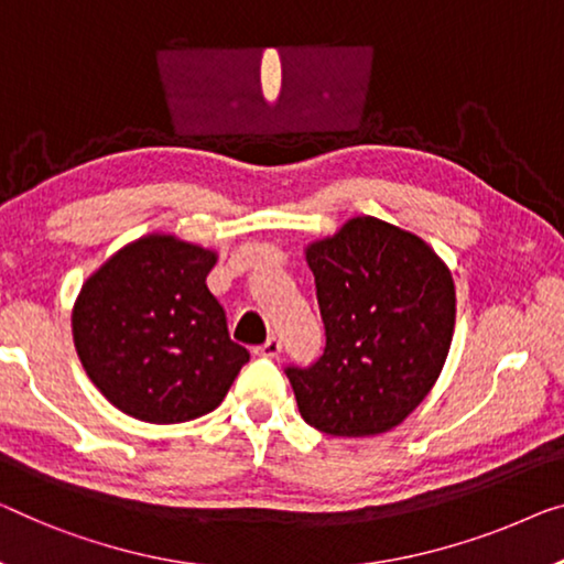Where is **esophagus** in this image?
<instances>
[{"label": "esophagus", "mask_w": 564, "mask_h": 564, "mask_svg": "<svg viewBox=\"0 0 564 564\" xmlns=\"http://www.w3.org/2000/svg\"><path fill=\"white\" fill-rule=\"evenodd\" d=\"M253 355L263 357V359H275L281 355V339H279V336H271V339H268L263 347L253 349Z\"/></svg>", "instance_id": "1"}]
</instances>
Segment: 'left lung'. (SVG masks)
Listing matches in <instances>:
<instances>
[{
  "label": "left lung",
  "instance_id": "left-lung-1",
  "mask_svg": "<svg viewBox=\"0 0 564 564\" xmlns=\"http://www.w3.org/2000/svg\"><path fill=\"white\" fill-rule=\"evenodd\" d=\"M326 349L289 369L299 413L336 438L398 427L438 382L456 329V283L415 232L357 215L308 242Z\"/></svg>",
  "mask_w": 564,
  "mask_h": 564
}]
</instances>
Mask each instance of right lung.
Returning <instances> with one entry per match:
<instances>
[{
	"label": "right lung",
	"instance_id": "obj_1",
	"mask_svg": "<svg viewBox=\"0 0 564 564\" xmlns=\"http://www.w3.org/2000/svg\"><path fill=\"white\" fill-rule=\"evenodd\" d=\"M217 253L154 230L126 242L80 285L73 344L121 413L172 425L213 413L250 355L207 289Z\"/></svg>",
	"mask_w": 564,
	"mask_h": 564
}]
</instances>
